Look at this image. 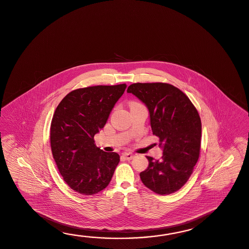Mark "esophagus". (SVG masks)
<instances>
[{
    "instance_id": "obj_1",
    "label": "esophagus",
    "mask_w": 249,
    "mask_h": 249,
    "mask_svg": "<svg viewBox=\"0 0 249 249\" xmlns=\"http://www.w3.org/2000/svg\"><path fill=\"white\" fill-rule=\"evenodd\" d=\"M123 158L124 159H126V160H131L133 157H134V155H133L132 153H129V152H126V153H124L123 155Z\"/></svg>"
}]
</instances>
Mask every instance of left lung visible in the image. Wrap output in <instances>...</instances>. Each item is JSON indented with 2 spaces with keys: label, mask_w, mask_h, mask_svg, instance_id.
<instances>
[{
  "label": "left lung",
  "mask_w": 249,
  "mask_h": 249,
  "mask_svg": "<svg viewBox=\"0 0 249 249\" xmlns=\"http://www.w3.org/2000/svg\"><path fill=\"white\" fill-rule=\"evenodd\" d=\"M149 111L153 134L160 139V160L146 156L149 164L140 178L159 195L182 188L198 160L202 125L198 112L188 96L166 83H136L127 90Z\"/></svg>",
  "instance_id": "obj_1"
}]
</instances>
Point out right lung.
<instances>
[{
    "label": "right lung",
    "mask_w": 249,
    "mask_h": 249,
    "mask_svg": "<svg viewBox=\"0 0 249 249\" xmlns=\"http://www.w3.org/2000/svg\"><path fill=\"white\" fill-rule=\"evenodd\" d=\"M126 84L76 89L57 106L51 123V147L58 170L69 187L92 196L105 189L120 161L94 144Z\"/></svg>",
    "instance_id": "obj_1"
}]
</instances>
